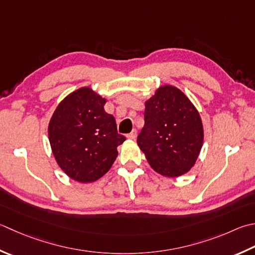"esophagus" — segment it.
Listing matches in <instances>:
<instances>
[{"mask_svg": "<svg viewBox=\"0 0 255 255\" xmlns=\"http://www.w3.org/2000/svg\"><path fill=\"white\" fill-rule=\"evenodd\" d=\"M127 138L128 139H131V140H134V139L137 138V130H136V129H133V130L130 133H128L127 134Z\"/></svg>", "mask_w": 255, "mask_h": 255, "instance_id": "esophagus-1", "label": "esophagus"}]
</instances>
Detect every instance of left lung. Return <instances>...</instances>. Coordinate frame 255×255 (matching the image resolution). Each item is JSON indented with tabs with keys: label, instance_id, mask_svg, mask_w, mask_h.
Listing matches in <instances>:
<instances>
[{
	"label": "left lung",
	"instance_id": "obj_1",
	"mask_svg": "<svg viewBox=\"0 0 255 255\" xmlns=\"http://www.w3.org/2000/svg\"><path fill=\"white\" fill-rule=\"evenodd\" d=\"M144 107V126L137 143L147 161L164 177L187 173L203 144V126L197 108L171 85L159 87Z\"/></svg>",
	"mask_w": 255,
	"mask_h": 255
}]
</instances>
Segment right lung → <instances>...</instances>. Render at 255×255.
Instances as JSON below:
<instances>
[{
  "label": "right lung",
  "instance_id": "obj_1",
  "mask_svg": "<svg viewBox=\"0 0 255 255\" xmlns=\"http://www.w3.org/2000/svg\"><path fill=\"white\" fill-rule=\"evenodd\" d=\"M106 98L82 87L58 104L48 124V139L59 168L75 181L102 178L118 156L126 138L117 131L115 117L105 112Z\"/></svg>",
  "mask_w": 255,
  "mask_h": 255
}]
</instances>
